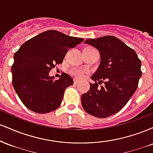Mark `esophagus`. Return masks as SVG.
Returning <instances> with one entry per match:
<instances>
[{"mask_svg":"<svg viewBox=\"0 0 153 153\" xmlns=\"http://www.w3.org/2000/svg\"><path fill=\"white\" fill-rule=\"evenodd\" d=\"M73 82H74L75 84H77L79 82V80H78L77 78H74L73 79Z\"/></svg>","mask_w":153,"mask_h":153,"instance_id":"obj_1","label":"esophagus"}]
</instances>
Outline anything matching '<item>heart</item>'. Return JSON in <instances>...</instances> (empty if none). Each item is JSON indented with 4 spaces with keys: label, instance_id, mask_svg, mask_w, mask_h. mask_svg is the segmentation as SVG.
I'll return each instance as SVG.
<instances>
[{
    "label": "heart",
    "instance_id": "b5f03b06",
    "mask_svg": "<svg viewBox=\"0 0 153 153\" xmlns=\"http://www.w3.org/2000/svg\"><path fill=\"white\" fill-rule=\"evenodd\" d=\"M84 49H93L91 47H87ZM87 73L86 70L84 68H80V67H73L70 70V73L73 76H75L77 78H83L84 75Z\"/></svg>",
    "mask_w": 153,
    "mask_h": 153
}]
</instances>
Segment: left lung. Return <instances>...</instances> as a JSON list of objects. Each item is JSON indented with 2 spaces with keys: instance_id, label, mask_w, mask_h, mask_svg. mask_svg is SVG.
<instances>
[{
  "instance_id": "1",
  "label": "left lung",
  "mask_w": 153,
  "mask_h": 153,
  "mask_svg": "<svg viewBox=\"0 0 153 153\" xmlns=\"http://www.w3.org/2000/svg\"><path fill=\"white\" fill-rule=\"evenodd\" d=\"M84 44L99 51L101 62L91 76L95 83H90V90L82 95V106L89 114L106 118L122 109L137 90L141 60L134 50L115 36L88 39ZM102 82L105 85L99 88Z\"/></svg>"
}]
</instances>
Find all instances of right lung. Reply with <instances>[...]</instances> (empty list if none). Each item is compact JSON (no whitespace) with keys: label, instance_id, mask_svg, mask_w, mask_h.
Wrapping results in <instances>:
<instances>
[{"label":"right lung","instance_id":"right-lung-1","mask_svg":"<svg viewBox=\"0 0 153 153\" xmlns=\"http://www.w3.org/2000/svg\"><path fill=\"white\" fill-rule=\"evenodd\" d=\"M56 30H48L24 43L14 54L11 67L12 82L16 92L26 108L46 114L60 106L67 87L73 78L63 73L58 80L49 73L62 63L69 48L83 41Z\"/></svg>","mask_w":153,"mask_h":153}]
</instances>
